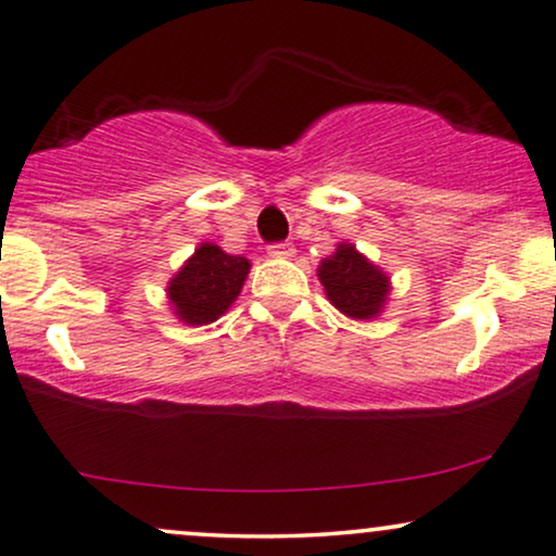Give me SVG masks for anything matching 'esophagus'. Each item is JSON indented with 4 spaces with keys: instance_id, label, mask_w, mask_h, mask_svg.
<instances>
[{
    "instance_id": "obj_1",
    "label": "esophagus",
    "mask_w": 556,
    "mask_h": 556,
    "mask_svg": "<svg viewBox=\"0 0 556 556\" xmlns=\"http://www.w3.org/2000/svg\"><path fill=\"white\" fill-rule=\"evenodd\" d=\"M266 251H269V256H274V258H290L292 253H295L292 243H285V240H282V243H271Z\"/></svg>"
}]
</instances>
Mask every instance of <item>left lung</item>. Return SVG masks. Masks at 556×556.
<instances>
[{
  "label": "left lung",
  "instance_id": "obj_1",
  "mask_svg": "<svg viewBox=\"0 0 556 556\" xmlns=\"http://www.w3.org/2000/svg\"><path fill=\"white\" fill-rule=\"evenodd\" d=\"M318 279L326 295L350 318H376L388 295V277L354 245L342 243L337 253L320 261Z\"/></svg>",
  "mask_w": 556,
  "mask_h": 556
}]
</instances>
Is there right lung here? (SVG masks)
Instances as JSON below:
<instances>
[{
    "mask_svg": "<svg viewBox=\"0 0 556 556\" xmlns=\"http://www.w3.org/2000/svg\"><path fill=\"white\" fill-rule=\"evenodd\" d=\"M249 269V258L230 256L212 243L199 245L168 287V298L178 318L191 326L217 320L238 298Z\"/></svg>",
    "mask_w": 556,
    "mask_h": 556,
    "instance_id": "right-lung-1",
    "label": "right lung"
}]
</instances>
